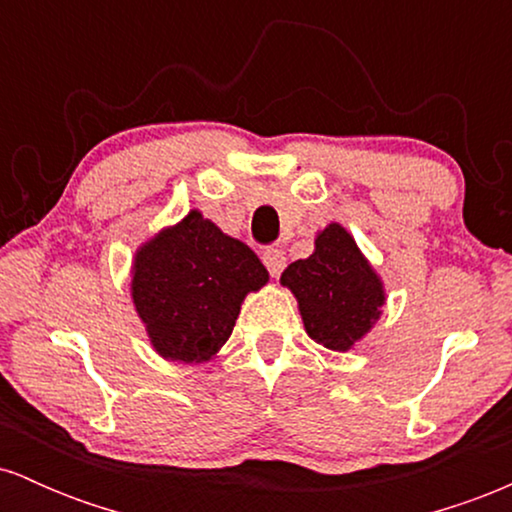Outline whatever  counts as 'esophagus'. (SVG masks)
I'll return each mask as SVG.
<instances>
[{
	"label": "esophagus",
	"instance_id": "esophagus-1",
	"mask_svg": "<svg viewBox=\"0 0 512 512\" xmlns=\"http://www.w3.org/2000/svg\"><path fill=\"white\" fill-rule=\"evenodd\" d=\"M262 262H264V267L269 269V274H272V276H279L281 272H284V267H286L284 252L276 250V248L264 250L262 252Z\"/></svg>",
	"mask_w": 512,
	"mask_h": 512
}]
</instances>
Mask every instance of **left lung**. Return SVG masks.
I'll return each instance as SVG.
<instances>
[{
    "mask_svg": "<svg viewBox=\"0 0 512 512\" xmlns=\"http://www.w3.org/2000/svg\"><path fill=\"white\" fill-rule=\"evenodd\" d=\"M301 310L305 332L332 351H349L378 322L385 305L380 276L339 223L322 228L315 252L281 274Z\"/></svg>",
    "mask_w": 512,
    "mask_h": 512,
    "instance_id": "8db88e82",
    "label": "left lung"
}]
</instances>
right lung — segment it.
Masks as SVG:
<instances>
[{
	"instance_id": "add662e5",
	"label": "right lung",
	"mask_w": 512,
	"mask_h": 512,
	"mask_svg": "<svg viewBox=\"0 0 512 512\" xmlns=\"http://www.w3.org/2000/svg\"><path fill=\"white\" fill-rule=\"evenodd\" d=\"M267 281L248 245L192 209L137 250L132 301L158 354L204 363L228 342L245 296Z\"/></svg>"
}]
</instances>
